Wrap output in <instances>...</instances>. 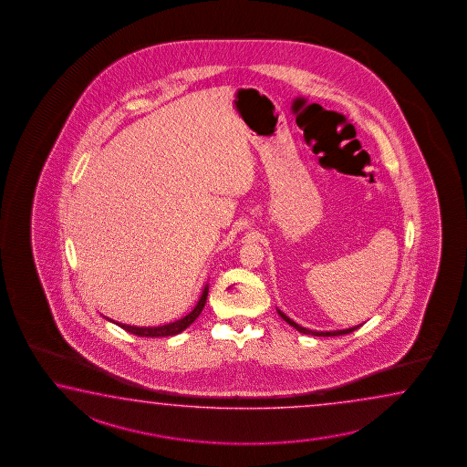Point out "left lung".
<instances>
[{
  "label": "left lung",
  "mask_w": 467,
  "mask_h": 467,
  "mask_svg": "<svg viewBox=\"0 0 467 467\" xmlns=\"http://www.w3.org/2000/svg\"><path fill=\"white\" fill-rule=\"evenodd\" d=\"M278 311V315L284 318L290 327H293L295 329H298L300 333H305V335H313V337H339V335H348V333H351V331H355V329L359 328L361 325H358V327H353V328L347 329H337V331H311V329L303 328L300 325H296L292 318H288L285 313H282L280 310Z\"/></svg>",
  "instance_id": "8db88e82"
}]
</instances>
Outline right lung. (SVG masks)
I'll list each match as a JSON object with an SVG mask.
<instances>
[{
	"label": "right lung",
	"instance_id": "add662e5",
	"mask_svg": "<svg viewBox=\"0 0 467 467\" xmlns=\"http://www.w3.org/2000/svg\"><path fill=\"white\" fill-rule=\"evenodd\" d=\"M207 295H209V285H205V288H203V292L201 295V300L197 302L195 308L187 317H183L182 320H177L174 323H169V325L147 327V328H144V327H130V325H122V323H116V325H119L120 328L126 329V331L132 333V335L146 337V338L174 337V335H179L181 331H183L187 327H191L193 321L197 320V317L201 315L203 306H205V302H207Z\"/></svg>",
	"mask_w": 467,
	"mask_h": 467
}]
</instances>
